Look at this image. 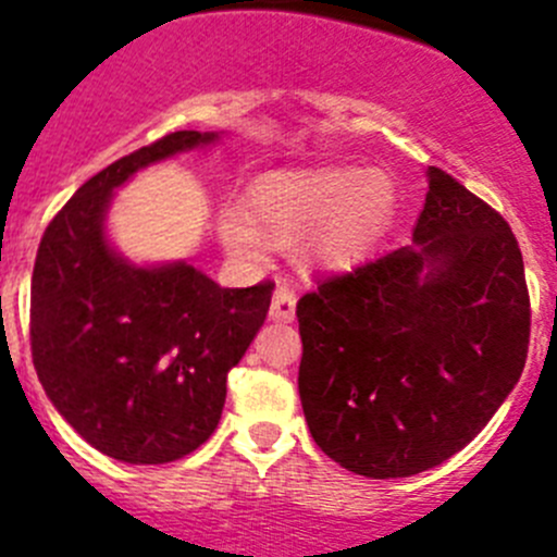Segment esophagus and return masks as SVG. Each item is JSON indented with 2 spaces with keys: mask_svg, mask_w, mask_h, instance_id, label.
<instances>
[{
  "mask_svg": "<svg viewBox=\"0 0 557 557\" xmlns=\"http://www.w3.org/2000/svg\"><path fill=\"white\" fill-rule=\"evenodd\" d=\"M294 315H296V294L285 283H277L272 308H269V319L277 321V324H290Z\"/></svg>",
  "mask_w": 557,
  "mask_h": 557,
  "instance_id": "esophagus-1",
  "label": "esophagus"
}]
</instances>
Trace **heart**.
I'll use <instances>...</instances> for the list:
<instances>
[{"label":"heart","mask_w":557,"mask_h":557,"mask_svg":"<svg viewBox=\"0 0 557 557\" xmlns=\"http://www.w3.org/2000/svg\"><path fill=\"white\" fill-rule=\"evenodd\" d=\"M396 184L382 170L319 168L263 175L249 189V214L231 206L216 216V236L231 258L258 261L267 242L308 239L305 258L326 272L360 263L396 216Z\"/></svg>","instance_id":"b5f03b06"}]
</instances>
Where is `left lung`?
Instances as JSON below:
<instances>
[{
	"label": "left lung",
	"mask_w": 557,
	"mask_h": 557,
	"mask_svg": "<svg viewBox=\"0 0 557 557\" xmlns=\"http://www.w3.org/2000/svg\"><path fill=\"white\" fill-rule=\"evenodd\" d=\"M412 244L296 305L315 445L366 478L443 465L490 423L528 357L530 299L508 222L440 168Z\"/></svg>",
	"instance_id": "left-lung-1"
}]
</instances>
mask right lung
<instances>
[{"mask_svg":"<svg viewBox=\"0 0 557 557\" xmlns=\"http://www.w3.org/2000/svg\"><path fill=\"white\" fill-rule=\"evenodd\" d=\"M220 143L175 132L92 175L40 238L29 337L46 396L79 436L126 465H164L214 434L272 283L220 288L186 261L134 263L112 247L114 189L139 170Z\"/></svg>","mask_w":557,"mask_h":557,"instance_id":"add662e5","label":"right lung"}]
</instances>
